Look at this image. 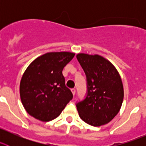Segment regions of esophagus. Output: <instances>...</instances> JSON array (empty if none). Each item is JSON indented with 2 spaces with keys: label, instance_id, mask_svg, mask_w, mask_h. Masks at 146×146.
<instances>
[{
  "label": "esophagus",
  "instance_id": "1",
  "mask_svg": "<svg viewBox=\"0 0 146 146\" xmlns=\"http://www.w3.org/2000/svg\"><path fill=\"white\" fill-rule=\"evenodd\" d=\"M71 91H72V94H73V95H74V94H75V93H76L75 88H72V89H71Z\"/></svg>",
  "mask_w": 146,
  "mask_h": 146
}]
</instances>
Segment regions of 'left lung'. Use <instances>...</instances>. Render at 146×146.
<instances>
[{
	"instance_id": "left-lung-1",
	"label": "left lung",
	"mask_w": 146,
	"mask_h": 146,
	"mask_svg": "<svg viewBox=\"0 0 146 146\" xmlns=\"http://www.w3.org/2000/svg\"><path fill=\"white\" fill-rule=\"evenodd\" d=\"M77 58L87 80L85 99L76 103L80 117L94 126L109 123L123 102V88L118 71L100 55L80 53Z\"/></svg>"
}]
</instances>
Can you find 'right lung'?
Segmentation results:
<instances>
[{
	"mask_svg": "<svg viewBox=\"0 0 146 146\" xmlns=\"http://www.w3.org/2000/svg\"><path fill=\"white\" fill-rule=\"evenodd\" d=\"M74 56L69 52H47L27 68L20 82V98L27 113L33 118L52 121L72 99L62 71Z\"/></svg>",
	"mask_w": 146,
	"mask_h": 146,
	"instance_id": "obj_1",
	"label": "right lung"
}]
</instances>
